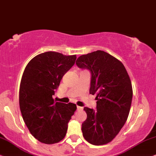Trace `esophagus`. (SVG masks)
<instances>
[{"mask_svg": "<svg viewBox=\"0 0 156 156\" xmlns=\"http://www.w3.org/2000/svg\"><path fill=\"white\" fill-rule=\"evenodd\" d=\"M83 110V108L82 107H80V106H77V111H82Z\"/></svg>", "mask_w": 156, "mask_h": 156, "instance_id": "esophagus-1", "label": "esophagus"}]
</instances>
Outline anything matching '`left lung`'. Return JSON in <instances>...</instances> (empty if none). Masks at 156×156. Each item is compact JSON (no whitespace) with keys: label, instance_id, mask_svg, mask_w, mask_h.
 Here are the masks:
<instances>
[{"label":"left lung","instance_id":"1","mask_svg":"<svg viewBox=\"0 0 156 156\" xmlns=\"http://www.w3.org/2000/svg\"><path fill=\"white\" fill-rule=\"evenodd\" d=\"M76 63L90 70L89 92L97 101L96 110L84 108L87 118L82 123L83 136L95 146L107 144L127 120L133 98L130 77L121 62L103 51L80 55Z\"/></svg>","mask_w":156,"mask_h":156}]
</instances>
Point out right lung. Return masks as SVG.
<instances>
[{"instance_id": "right-lung-1", "label": "right lung", "mask_w": 156, "mask_h": 156, "mask_svg": "<svg viewBox=\"0 0 156 156\" xmlns=\"http://www.w3.org/2000/svg\"><path fill=\"white\" fill-rule=\"evenodd\" d=\"M76 60V55L48 51L35 56L25 68L20 85V109L29 131L41 143L53 144L63 140L76 111L74 103L55 102L53 98Z\"/></svg>"}]
</instances>
